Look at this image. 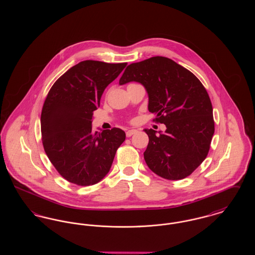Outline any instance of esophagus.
I'll use <instances>...</instances> for the list:
<instances>
[{
  "label": "esophagus",
  "mask_w": 255,
  "mask_h": 255,
  "mask_svg": "<svg viewBox=\"0 0 255 255\" xmlns=\"http://www.w3.org/2000/svg\"><path fill=\"white\" fill-rule=\"evenodd\" d=\"M136 132H137V131H136V130H133H133H128V131L126 132V136H127V137H130L131 135H133V133H135Z\"/></svg>",
  "instance_id": "34e87169"
}]
</instances>
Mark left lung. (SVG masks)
<instances>
[{"instance_id":"left-lung-1","label":"left lung","mask_w":255,"mask_h":255,"mask_svg":"<svg viewBox=\"0 0 255 255\" xmlns=\"http://www.w3.org/2000/svg\"><path fill=\"white\" fill-rule=\"evenodd\" d=\"M131 81L145 87L153 122L165 133L145 129L149 143L143 153L148 167L166 180L191 175L206 158L214 133L213 109L206 88L193 73L175 61L155 56L130 64L120 84Z\"/></svg>"}]
</instances>
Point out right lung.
I'll return each instance as SVG.
<instances>
[{
	"label": "right lung",
	"instance_id": "1",
	"mask_svg": "<svg viewBox=\"0 0 255 255\" xmlns=\"http://www.w3.org/2000/svg\"><path fill=\"white\" fill-rule=\"evenodd\" d=\"M126 65L82 61L49 90L41 113L42 142L50 162L68 182L80 186L100 182L125 140L120 128L93 132L92 120L105 88Z\"/></svg>",
	"mask_w": 255,
	"mask_h": 255
}]
</instances>
